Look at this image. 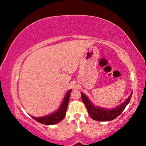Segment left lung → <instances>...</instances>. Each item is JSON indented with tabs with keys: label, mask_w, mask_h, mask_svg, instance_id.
I'll return each mask as SVG.
<instances>
[{
	"label": "left lung",
	"mask_w": 146,
	"mask_h": 146,
	"mask_svg": "<svg viewBox=\"0 0 146 146\" xmlns=\"http://www.w3.org/2000/svg\"><path fill=\"white\" fill-rule=\"evenodd\" d=\"M131 95H132V92L129 96V97L123 103L113 108L108 109L95 106L90 100L87 96L81 92L82 100L84 103L90 116L94 120L100 121H111L120 115L130 101Z\"/></svg>",
	"instance_id": "left-lung-1"
}]
</instances>
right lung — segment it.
Instances as JSON below:
<instances>
[{"label":"right lung","instance_id":"obj_1","mask_svg":"<svg viewBox=\"0 0 146 146\" xmlns=\"http://www.w3.org/2000/svg\"><path fill=\"white\" fill-rule=\"evenodd\" d=\"M72 90L70 89L67 92L64 98L63 101L60 106L59 108L54 112L50 113V114L45 115L42 117H35L32 116V117L38 122L42 123L45 125H53L60 122L64 119L65 117L66 113V110L68 104L70 95Z\"/></svg>","mask_w":146,"mask_h":146}]
</instances>
